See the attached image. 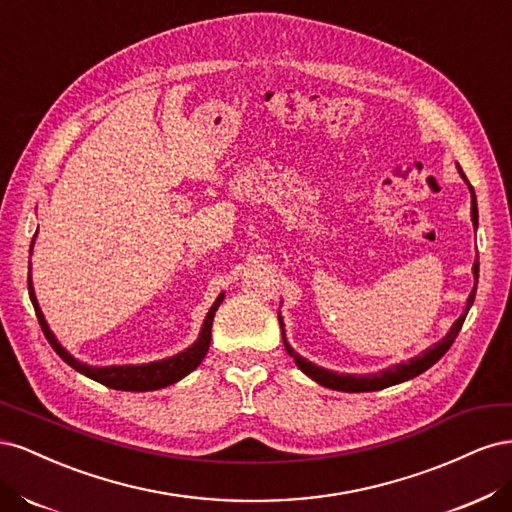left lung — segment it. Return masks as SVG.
<instances>
[{"label":"left lung","mask_w":512,"mask_h":512,"mask_svg":"<svg viewBox=\"0 0 512 512\" xmlns=\"http://www.w3.org/2000/svg\"><path fill=\"white\" fill-rule=\"evenodd\" d=\"M459 168V166H457ZM459 175L461 179L468 183L470 188V194H472V222L474 226H478V207H476V194H474V188L470 185L468 177L463 175V170L459 168ZM472 273H474V288L470 292V297L466 301V309H463V314L453 322V327L448 329V333L440 339V342L433 344L431 348L423 350L418 356H412V359L408 361H401V363H395L391 367H386L382 371H376V374H337V371H331V369H324L312 361L303 359V356L294 350L288 339H286V329H284V320L282 316L277 314V318H280V327H282V339H284V346H286V352L292 356L294 363H297V367L303 371L305 376L312 378L314 382L327 386V389H333V391H344V393H369V391H380V389H386V386H393V384H399V382H406V380H412L416 378L418 374H423V371H427L433 363H438L442 356L446 354V350L453 346L455 337L459 335L461 331V324L463 320H466L470 307L474 303V297H476V284H478V260H474V267H472Z\"/></svg>","instance_id":"8db88e82"}]
</instances>
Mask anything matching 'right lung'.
Here are the masks:
<instances>
[{"instance_id":"1","label":"right lung","mask_w":512,"mask_h":512,"mask_svg":"<svg viewBox=\"0 0 512 512\" xmlns=\"http://www.w3.org/2000/svg\"><path fill=\"white\" fill-rule=\"evenodd\" d=\"M34 245V241H32ZM27 286H29V299H32V305L36 309V316L40 327L49 339V344L53 346V350L64 359L72 369L79 371V374L96 380L108 389H117V391H158L164 389V386H170L179 382L181 378H185L194 371L200 363H203L205 354L209 350L211 344V327H213V316L218 312L220 303L224 301V292H220V297L215 299V303L211 305V309L207 312L205 320H203V327H200V333L196 337V342L181 350L179 354L168 356V359L162 361H151V363H141V365H108V367H96V365H87L81 363L79 359H74V356L57 342L55 333L49 329V322L44 320L42 309L38 305L36 299V290H34V282H32V262H29V275H27Z\"/></svg>"}]
</instances>
